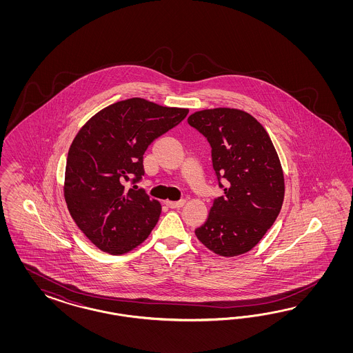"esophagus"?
<instances>
[{"label": "esophagus", "mask_w": 353, "mask_h": 353, "mask_svg": "<svg viewBox=\"0 0 353 353\" xmlns=\"http://www.w3.org/2000/svg\"><path fill=\"white\" fill-rule=\"evenodd\" d=\"M167 207H170V208H181L182 205L185 204V201L181 199V201H177V202H167Z\"/></svg>", "instance_id": "34e87169"}]
</instances>
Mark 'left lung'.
I'll return each instance as SVG.
<instances>
[{
	"label": "left lung",
	"mask_w": 353,
	"mask_h": 353,
	"mask_svg": "<svg viewBox=\"0 0 353 353\" xmlns=\"http://www.w3.org/2000/svg\"><path fill=\"white\" fill-rule=\"evenodd\" d=\"M188 123L211 145L214 174L224 189L195 235L220 256L242 255L274 224L283 203L277 151L264 127L242 110H203L192 114Z\"/></svg>",
	"instance_id": "obj_1"
}]
</instances>
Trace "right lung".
Listing matches in <instances>:
<instances>
[{
  "instance_id": "right-lung-1",
  "label": "right lung",
  "mask_w": 353,
  "mask_h": 353,
  "mask_svg": "<svg viewBox=\"0 0 353 353\" xmlns=\"http://www.w3.org/2000/svg\"><path fill=\"white\" fill-rule=\"evenodd\" d=\"M189 110L129 98L97 112L68 150L64 199L79 229L99 250L125 254L158 223L161 207L143 189H125L145 174L143 154L179 125Z\"/></svg>"
}]
</instances>
